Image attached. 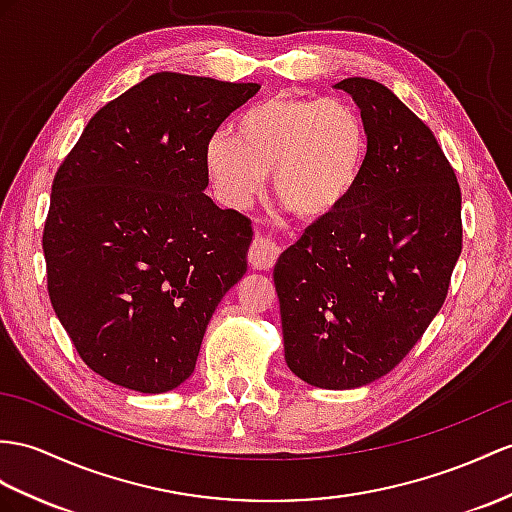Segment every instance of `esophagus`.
Segmentation results:
<instances>
[{"mask_svg": "<svg viewBox=\"0 0 512 512\" xmlns=\"http://www.w3.org/2000/svg\"><path fill=\"white\" fill-rule=\"evenodd\" d=\"M278 256H280V247L276 243L271 239H265V236H256L252 247H249L247 252V263L252 269L267 271L276 265Z\"/></svg>", "mask_w": 512, "mask_h": 512, "instance_id": "34e87169", "label": "esophagus"}]
</instances>
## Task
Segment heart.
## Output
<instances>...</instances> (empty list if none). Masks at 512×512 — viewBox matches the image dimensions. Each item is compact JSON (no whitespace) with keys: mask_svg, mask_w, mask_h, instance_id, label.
Here are the masks:
<instances>
[{"mask_svg":"<svg viewBox=\"0 0 512 512\" xmlns=\"http://www.w3.org/2000/svg\"><path fill=\"white\" fill-rule=\"evenodd\" d=\"M365 119L343 99L276 95L243 110L206 145L223 202L247 208L271 173L273 193L297 217L321 219L352 197L367 160Z\"/></svg>","mask_w":512,"mask_h":512,"instance_id":"b5f03b06","label":"heart"}]
</instances>
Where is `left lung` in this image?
I'll return each instance as SVG.
<instances>
[{
	"mask_svg": "<svg viewBox=\"0 0 512 512\" xmlns=\"http://www.w3.org/2000/svg\"><path fill=\"white\" fill-rule=\"evenodd\" d=\"M369 149L356 191L273 269L284 360L319 389H356L413 350L463 249L460 186L432 130L384 84L347 78Z\"/></svg>",
	"mask_w": 512,
	"mask_h": 512,
	"instance_id": "left-lung-1",
	"label": "left lung"
}]
</instances>
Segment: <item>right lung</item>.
<instances>
[{"label":"right lung","mask_w":512,"mask_h":512,"mask_svg":"<svg viewBox=\"0 0 512 512\" xmlns=\"http://www.w3.org/2000/svg\"><path fill=\"white\" fill-rule=\"evenodd\" d=\"M258 89L154 73L99 108L56 171L43 230L49 299L86 367L112 384L180 386L247 271L252 221L204 193L206 145Z\"/></svg>","instance_id":"right-lung-1"}]
</instances>
